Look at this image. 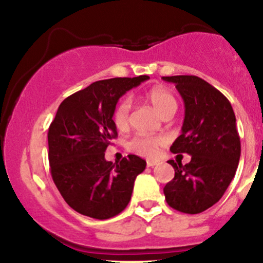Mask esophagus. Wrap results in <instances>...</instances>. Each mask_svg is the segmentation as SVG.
Returning a JSON list of instances; mask_svg holds the SVG:
<instances>
[{"mask_svg": "<svg viewBox=\"0 0 263 263\" xmlns=\"http://www.w3.org/2000/svg\"><path fill=\"white\" fill-rule=\"evenodd\" d=\"M157 164L156 161H147V167H155Z\"/></svg>", "mask_w": 263, "mask_h": 263, "instance_id": "34e87169", "label": "esophagus"}]
</instances>
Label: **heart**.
<instances>
[{
  "mask_svg": "<svg viewBox=\"0 0 263 263\" xmlns=\"http://www.w3.org/2000/svg\"><path fill=\"white\" fill-rule=\"evenodd\" d=\"M144 101L148 102L153 110L162 119L172 117L177 111V100L170 90L163 86H155L144 92ZM129 102L123 100L115 107L112 114V121L117 129L128 128L129 126ZM164 138L159 136H136L128 141L127 148L135 155L144 158H153L157 156L158 151L164 144Z\"/></svg>",
  "mask_w": 263,
  "mask_h": 263,
  "instance_id": "b5f03b06",
  "label": "heart"
}]
</instances>
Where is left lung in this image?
Returning <instances> with one entry per match:
<instances>
[{
	"label": "left lung",
	"instance_id": "8db88e82",
	"mask_svg": "<svg viewBox=\"0 0 263 263\" xmlns=\"http://www.w3.org/2000/svg\"><path fill=\"white\" fill-rule=\"evenodd\" d=\"M182 96L185 116L172 153H188L189 163L168 161L174 178L165 184V200L180 213H203L221 199L236 173L241 143L230 101L194 75L163 77Z\"/></svg>",
	"mask_w": 263,
	"mask_h": 263
}]
</instances>
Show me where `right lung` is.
Segmentation results:
<instances>
[{
  "mask_svg": "<svg viewBox=\"0 0 263 263\" xmlns=\"http://www.w3.org/2000/svg\"><path fill=\"white\" fill-rule=\"evenodd\" d=\"M147 75L95 81L59 105L48 131L50 173L66 204L89 218L116 216L131 200L136 177L146 161L128 155L108 162L105 151L117 129L112 114L117 101Z\"/></svg>",
  "mask_w": 263,
  "mask_h": 263,
  "instance_id": "add662e5",
  "label": "right lung"
}]
</instances>
